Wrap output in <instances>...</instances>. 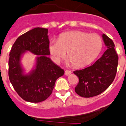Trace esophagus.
<instances>
[{"label":"esophagus","instance_id":"1","mask_svg":"<svg viewBox=\"0 0 126 126\" xmlns=\"http://www.w3.org/2000/svg\"><path fill=\"white\" fill-rule=\"evenodd\" d=\"M71 73V72L70 71H69V70H66V71H64V75H65L66 76H68V75H70Z\"/></svg>","mask_w":126,"mask_h":126}]
</instances>
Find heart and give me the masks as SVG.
<instances>
[{
    "label": "heart",
    "mask_w": 126,
    "mask_h": 126,
    "mask_svg": "<svg viewBox=\"0 0 126 126\" xmlns=\"http://www.w3.org/2000/svg\"><path fill=\"white\" fill-rule=\"evenodd\" d=\"M103 42L101 36L81 31H71L61 35L57 42H51L48 50L53 60L59 63L66 58L74 66L82 68L91 64L101 53Z\"/></svg>",
    "instance_id": "1"
}]
</instances>
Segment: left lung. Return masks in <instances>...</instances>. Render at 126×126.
Returning <instances> with one entry per match:
<instances>
[{"label":"left lung","mask_w":126,"mask_h":126,"mask_svg":"<svg viewBox=\"0 0 126 126\" xmlns=\"http://www.w3.org/2000/svg\"><path fill=\"white\" fill-rule=\"evenodd\" d=\"M107 50L94 63L74 74L79 78L75 92L81 97H91L104 92L114 81L117 72L118 56L115 45L107 35H102Z\"/></svg>","instance_id":"left-lung-1"}]
</instances>
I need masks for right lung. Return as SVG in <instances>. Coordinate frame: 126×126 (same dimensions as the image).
<instances>
[{
  "mask_svg": "<svg viewBox=\"0 0 126 126\" xmlns=\"http://www.w3.org/2000/svg\"><path fill=\"white\" fill-rule=\"evenodd\" d=\"M48 29L36 27L20 36L13 45L9 54V77L14 90L23 99L40 103L52 93L56 79L64 71L48 57L50 55ZM26 51L35 55V68L25 74L21 58Z\"/></svg>",
  "mask_w": 126,
  "mask_h": 126,
  "instance_id": "right-lung-1",
  "label": "right lung"
}]
</instances>
